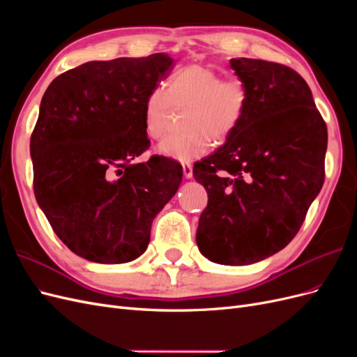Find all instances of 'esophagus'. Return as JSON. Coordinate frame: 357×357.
Returning <instances> with one entry per match:
<instances>
[{"instance_id": "esophagus-1", "label": "esophagus", "mask_w": 357, "mask_h": 357, "mask_svg": "<svg viewBox=\"0 0 357 357\" xmlns=\"http://www.w3.org/2000/svg\"><path fill=\"white\" fill-rule=\"evenodd\" d=\"M183 174H185L186 178H192L193 172H192V165L189 164H183Z\"/></svg>"}]
</instances>
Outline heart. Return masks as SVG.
I'll list each match as a JSON object with an SVG mask.
<instances>
[{
    "label": "heart",
    "mask_w": 357,
    "mask_h": 357,
    "mask_svg": "<svg viewBox=\"0 0 357 357\" xmlns=\"http://www.w3.org/2000/svg\"><path fill=\"white\" fill-rule=\"evenodd\" d=\"M248 104V89L238 77H226L204 66H188L172 73L167 89L149 92L143 105V125L150 138L165 134L171 105H189L185 132L167 137L158 152L178 162H192L208 152L210 137L225 142L240 126Z\"/></svg>",
    "instance_id": "heart-1"
}]
</instances>
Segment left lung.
<instances>
[{
	"instance_id": "obj_1",
	"label": "left lung",
	"mask_w": 357,
	"mask_h": 357,
	"mask_svg": "<svg viewBox=\"0 0 357 357\" xmlns=\"http://www.w3.org/2000/svg\"><path fill=\"white\" fill-rule=\"evenodd\" d=\"M229 62L248 104L226 143L193 165L208 193L197 244L211 262L250 265L298 234L325 181L328 129L296 71L262 59Z\"/></svg>"
}]
</instances>
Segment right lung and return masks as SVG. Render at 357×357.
Instances as JSON below:
<instances>
[{"mask_svg": "<svg viewBox=\"0 0 357 357\" xmlns=\"http://www.w3.org/2000/svg\"><path fill=\"white\" fill-rule=\"evenodd\" d=\"M174 68L167 53L91 61L46 89L31 135L36 199L73 253L96 264L142 256L156 214L176 195L183 168L152 156L143 105Z\"/></svg>", "mask_w": 357, "mask_h": 357, "instance_id": "obj_1", "label": "right lung"}]
</instances>
